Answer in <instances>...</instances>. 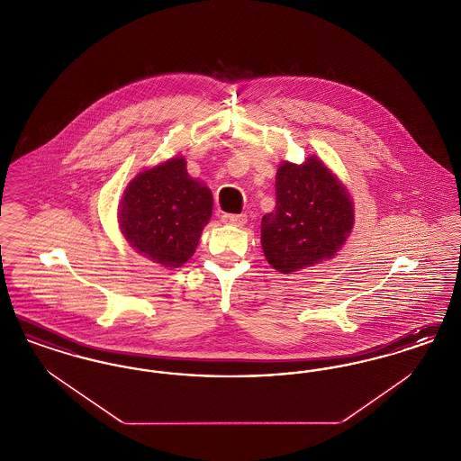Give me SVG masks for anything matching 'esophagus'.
<instances>
[{"instance_id": "esophagus-1", "label": "esophagus", "mask_w": 461, "mask_h": 461, "mask_svg": "<svg viewBox=\"0 0 461 461\" xmlns=\"http://www.w3.org/2000/svg\"><path fill=\"white\" fill-rule=\"evenodd\" d=\"M221 221L224 224H231V226H243L247 222L245 214H222Z\"/></svg>"}]
</instances>
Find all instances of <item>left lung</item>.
<instances>
[{
    "label": "left lung",
    "instance_id": "left-lung-1",
    "mask_svg": "<svg viewBox=\"0 0 461 461\" xmlns=\"http://www.w3.org/2000/svg\"><path fill=\"white\" fill-rule=\"evenodd\" d=\"M276 207L261 221L266 261L280 273L333 259L351 235L354 207L339 177L316 157L276 171Z\"/></svg>",
    "mask_w": 461,
    "mask_h": 461
}]
</instances>
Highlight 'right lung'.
I'll use <instances>...</instances> for the list:
<instances>
[{
  "instance_id": "obj_1",
  "label": "right lung",
  "mask_w": 461,
  "mask_h": 461,
  "mask_svg": "<svg viewBox=\"0 0 461 461\" xmlns=\"http://www.w3.org/2000/svg\"><path fill=\"white\" fill-rule=\"evenodd\" d=\"M212 214L211 190L173 157L134 176L119 202V228L136 252L164 267H179Z\"/></svg>"
}]
</instances>
